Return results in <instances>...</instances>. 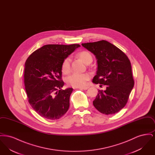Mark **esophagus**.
Wrapping results in <instances>:
<instances>
[{"instance_id": "34e87169", "label": "esophagus", "mask_w": 155, "mask_h": 155, "mask_svg": "<svg viewBox=\"0 0 155 155\" xmlns=\"http://www.w3.org/2000/svg\"><path fill=\"white\" fill-rule=\"evenodd\" d=\"M88 87H80L79 89H84V90H87V89H88Z\"/></svg>"}]
</instances>
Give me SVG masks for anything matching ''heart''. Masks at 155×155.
Listing matches in <instances>:
<instances>
[{
  "label": "heart",
  "instance_id": "1",
  "mask_svg": "<svg viewBox=\"0 0 155 155\" xmlns=\"http://www.w3.org/2000/svg\"><path fill=\"white\" fill-rule=\"evenodd\" d=\"M78 56L86 64L92 61V56L88 51H81L78 53ZM71 59L67 58L61 64V71L63 74H67L70 71ZM91 78L89 73H73L67 78V83L74 88L83 87L87 85V81Z\"/></svg>",
  "mask_w": 155,
  "mask_h": 155
}]
</instances>
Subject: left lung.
Here are the masks:
<instances>
[{"mask_svg": "<svg viewBox=\"0 0 155 155\" xmlns=\"http://www.w3.org/2000/svg\"><path fill=\"white\" fill-rule=\"evenodd\" d=\"M81 45L97 60L96 74L92 82L106 85L105 91H98L94 106L107 115L117 113L127 103L134 85L130 60L117 47L106 41Z\"/></svg>", "mask_w": 155, "mask_h": 155, "instance_id": "left-lung-1", "label": "left lung"}]
</instances>
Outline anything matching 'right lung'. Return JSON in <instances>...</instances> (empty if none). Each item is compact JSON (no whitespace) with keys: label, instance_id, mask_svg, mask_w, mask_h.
Listing matches in <instances>:
<instances>
[{"label":"right lung","instance_id":"1","mask_svg":"<svg viewBox=\"0 0 155 155\" xmlns=\"http://www.w3.org/2000/svg\"><path fill=\"white\" fill-rule=\"evenodd\" d=\"M80 46L46 45L27 59L24 70L25 88L30 105L41 117L58 120L68 110L73 89H61L64 84L61 80V64Z\"/></svg>","mask_w":155,"mask_h":155}]
</instances>
